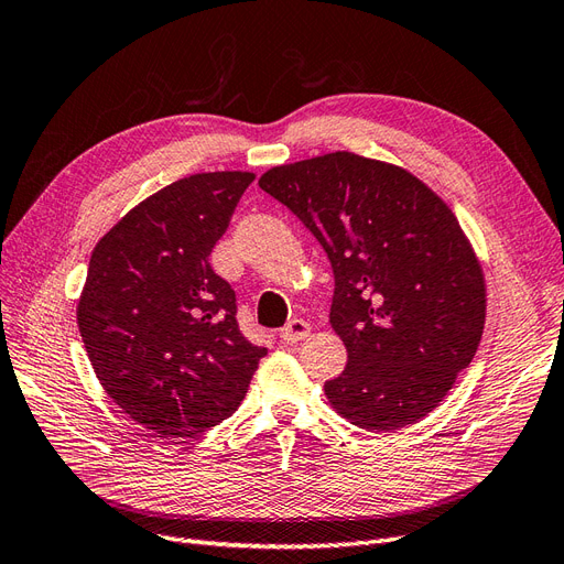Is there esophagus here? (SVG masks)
<instances>
[{
    "label": "esophagus",
    "instance_id": "1",
    "mask_svg": "<svg viewBox=\"0 0 564 564\" xmlns=\"http://www.w3.org/2000/svg\"><path fill=\"white\" fill-rule=\"evenodd\" d=\"M310 335V324L304 318H291L288 324L279 330V337L283 343H297L302 337Z\"/></svg>",
    "mask_w": 564,
    "mask_h": 564
}]
</instances>
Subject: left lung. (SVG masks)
Wrapping results in <instances>:
<instances>
[{"label": "left lung", "instance_id": "left-lung-1", "mask_svg": "<svg viewBox=\"0 0 564 564\" xmlns=\"http://www.w3.org/2000/svg\"><path fill=\"white\" fill-rule=\"evenodd\" d=\"M260 188L333 267L330 326L347 347L324 384L335 411L376 432L421 421L485 330V276L456 215L411 172L347 151L273 167Z\"/></svg>", "mask_w": 564, "mask_h": 564}]
</instances>
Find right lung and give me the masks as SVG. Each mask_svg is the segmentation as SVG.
Here are the masks:
<instances>
[{
    "label": "right lung",
    "instance_id": "add662e5",
    "mask_svg": "<svg viewBox=\"0 0 564 564\" xmlns=\"http://www.w3.org/2000/svg\"><path fill=\"white\" fill-rule=\"evenodd\" d=\"M250 172L191 174L96 243L77 326L108 397L163 440L196 437L243 401L267 347L238 328L234 288L210 252Z\"/></svg>",
    "mask_w": 564,
    "mask_h": 564
}]
</instances>
